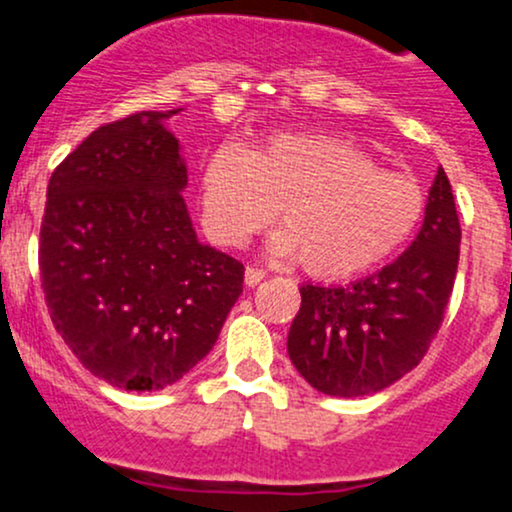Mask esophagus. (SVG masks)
<instances>
[{
  "label": "esophagus",
  "instance_id": "34e87169",
  "mask_svg": "<svg viewBox=\"0 0 512 512\" xmlns=\"http://www.w3.org/2000/svg\"><path fill=\"white\" fill-rule=\"evenodd\" d=\"M264 269H257V267H245V286H257L260 281L264 279Z\"/></svg>",
  "mask_w": 512,
  "mask_h": 512
}]
</instances>
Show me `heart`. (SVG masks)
I'll list each match as a JSON object with an SVG mask.
<instances>
[{"instance_id":"obj_1","label":"heart","mask_w":512,"mask_h":512,"mask_svg":"<svg viewBox=\"0 0 512 512\" xmlns=\"http://www.w3.org/2000/svg\"><path fill=\"white\" fill-rule=\"evenodd\" d=\"M202 223L221 248H240L279 219L276 257L344 279L385 262L414 236L426 192L411 175L327 132H279L250 151L223 146L202 178Z\"/></svg>"}]
</instances>
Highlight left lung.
I'll return each instance as SVG.
<instances>
[{"label": "left lung", "instance_id": "obj_1", "mask_svg": "<svg viewBox=\"0 0 512 512\" xmlns=\"http://www.w3.org/2000/svg\"><path fill=\"white\" fill-rule=\"evenodd\" d=\"M460 238L450 180L438 168L424 226L395 262L349 286H301L286 344L298 373L325 395L363 397L419 366L448 310Z\"/></svg>", "mask_w": 512, "mask_h": 512}]
</instances>
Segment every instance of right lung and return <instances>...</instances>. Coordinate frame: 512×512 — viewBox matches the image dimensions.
Segmentation results:
<instances>
[{"mask_svg": "<svg viewBox=\"0 0 512 512\" xmlns=\"http://www.w3.org/2000/svg\"><path fill=\"white\" fill-rule=\"evenodd\" d=\"M180 110L98 127L48 182L38 264L52 325L93 375L156 392L209 354L245 267L197 240L187 168L166 129Z\"/></svg>", "mask_w": 512, "mask_h": 512, "instance_id": "obj_1", "label": "right lung"}]
</instances>
